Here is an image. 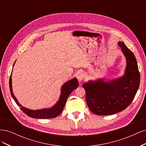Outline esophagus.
I'll return each mask as SVG.
<instances>
[{
	"mask_svg": "<svg viewBox=\"0 0 146 146\" xmlns=\"http://www.w3.org/2000/svg\"><path fill=\"white\" fill-rule=\"evenodd\" d=\"M85 74L83 72H79L77 75V78H78V80L79 82H81L82 81H83V80L85 78Z\"/></svg>",
	"mask_w": 146,
	"mask_h": 146,
	"instance_id": "1",
	"label": "esophagus"
}]
</instances>
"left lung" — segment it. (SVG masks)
I'll use <instances>...</instances> for the list:
<instances>
[{
	"instance_id": "8db88e82",
	"label": "left lung",
	"mask_w": 146,
	"mask_h": 146,
	"mask_svg": "<svg viewBox=\"0 0 146 146\" xmlns=\"http://www.w3.org/2000/svg\"><path fill=\"white\" fill-rule=\"evenodd\" d=\"M118 45L127 61L123 76L107 82L104 78L90 80L82 85L88 107L97 115H111L124 110L131 103L139 86L140 74L135 55L123 42L119 41Z\"/></svg>"
}]
</instances>
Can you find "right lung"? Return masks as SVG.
I'll list each match as a JSON object with an SVG mask.
<instances>
[{
	"mask_svg": "<svg viewBox=\"0 0 146 146\" xmlns=\"http://www.w3.org/2000/svg\"><path fill=\"white\" fill-rule=\"evenodd\" d=\"M16 62V61H15ZM15 62L13 64L14 66ZM11 74L10 77L9 81V85H10V92L13 99H14L16 104L21 107V109L24 113L27 114V116L32 117V118H36V119H49V118H54L58 116L59 114L62 112L63 110L64 107L66 104V100L68 98L69 96L70 93L74 90L78 86V82L77 81V78H74L71 80L66 82L64 85L61 87V94L59 98L58 102L52 107L51 108H44L41 110H33L29 108L23 107L19 103L17 99L16 98L14 94H13V90H12V79H11Z\"/></svg>",
	"mask_w": 146,
	"mask_h": 146,
	"instance_id": "right-lung-1",
	"label": "right lung"
}]
</instances>
